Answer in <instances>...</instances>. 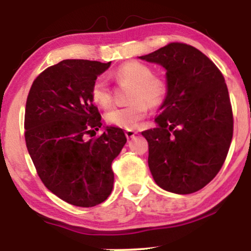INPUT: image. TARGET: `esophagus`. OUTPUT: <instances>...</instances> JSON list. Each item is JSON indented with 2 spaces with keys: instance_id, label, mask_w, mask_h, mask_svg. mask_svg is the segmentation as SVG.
Masks as SVG:
<instances>
[{
  "instance_id": "34e87169",
  "label": "esophagus",
  "mask_w": 251,
  "mask_h": 251,
  "mask_svg": "<svg viewBox=\"0 0 251 251\" xmlns=\"http://www.w3.org/2000/svg\"><path fill=\"white\" fill-rule=\"evenodd\" d=\"M135 134H137V132L133 131V129H127V131H125V135L127 139H132V138H134Z\"/></svg>"
}]
</instances>
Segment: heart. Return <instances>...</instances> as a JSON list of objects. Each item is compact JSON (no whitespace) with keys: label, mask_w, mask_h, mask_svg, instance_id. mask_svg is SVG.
I'll return each instance as SVG.
<instances>
[{"label":"heart","mask_w":251,"mask_h":251,"mask_svg":"<svg viewBox=\"0 0 251 251\" xmlns=\"http://www.w3.org/2000/svg\"><path fill=\"white\" fill-rule=\"evenodd\" d=\"M120 83L131 86L128 103L125 107H113L105 113L107 124L116 127L132 129L138 126L149 112V106L157 107L165 99L168 86L162 77L155 76L149 66L137 61H129L118 67L112 73ZM91 96L100 107H107L112 94L108 83L102 76L98 77L92 86Z\"/></svg>","instance_id":"obj_1"}]
</instances>
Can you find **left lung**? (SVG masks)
Masks as SVG:
<instances>
[{"label": "left lung", "instance_id": "left-lung-1", "mask_svg": "<svg viewBox=\"0 0 251 251\" xmlns=\"http://www.w3.org/2000/svg\"><path fill=\"white\" fill-rule=\"evenodd\" d=\"M166 71L168 93L149 143V168L158 186L188 195L218 174L232 139V109L226 80L208 56L174 42L139 56Z\"/></svg>", "mask_w": 251, "mask_h": 251}]
</instances>
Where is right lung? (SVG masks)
I'll return each mask as SVG.
<instances>
[{
  "label": "right lung",
  "instance_id": "add662e5",
  "mask_svg": "<svg viewBox=\"0 0 251 251\" xmlns=\"http://www.w3.org/2000/svg\"><path fill=\"white\" fill-rule=\"evenodd\" d=\"M111 66L88 60H63L34 80L25 103V138L45 186L75 206L91 208L113 189L112 162L126 144L122 128L103 126L91 91ZM104 128L87 140L86 134Z\"/></svg>",
  "mask_w": 251,
  "mask_h": 251
}]
</instances>
